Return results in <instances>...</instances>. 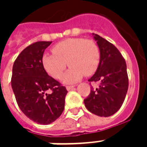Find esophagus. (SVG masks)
I'll return each mask as SVG.
<instances>
[{
	"instance_id": "34e87169",
	"label": "esophagus",
	"mask_w": 147,
	"mask_h": 147,
	"mask_svg": "<svg viewBox=\"0 0 147 147\" xmlns=\"http://www.w3.org/2000/svg\"><path fill=\"white\" fill-rule=\"evenodd\" d=\"M74 87H75V86H67L66 89L68 90V91H70V90H71V89L74 88Z\"/></svg>"
}]
</instances>
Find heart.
Returning a JSON list of instances; mask_svg holds the SVG:
<instances>
[{
	"mask_svg": "<svg viewBox=\"0 0 147 147\" xmlns=\"http://www.w3.org/2000/svg\"><path fill=\"white\" fill-rule=\"evenodd\" d=\"M54 55H42V65L46 71L55 78H59L66 68L70 69L63 75L62 81L71 84L80 80L83 76H91L98 69L100 52L94 41L82 38L67 39L53 47Z\"/></svg>",
	"mask_w": 147,
	"mask_h": 147,
	"instance_id": "b5f03b06",
	"label": "heart"
}]
</instances>
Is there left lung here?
I'll use <instances>...</instances> for the list:
<instances>
[{"mask_svg":"<svg viewBox=\"0 0 147 147\" xmlns=\"http://www.w3.org/2000/svg\"><path fill=\"white\" fill-rule=\"evenodd\" d=\"M100 51V62L88 82H99L84 100L86 108L100 117L115 114L123 105L128 89L127 65L114 45L98 34L92 33Z\"/></svg>","mask_w":147,"mask_h":147,"instance_id":"left-lung-1","label":"left lung"}]
</instances>
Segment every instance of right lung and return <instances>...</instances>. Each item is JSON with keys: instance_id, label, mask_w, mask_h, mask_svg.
I'll use <instances>...</instances> for the list:
<instances>
[{"instance_id": "add662e5", "label": "right lung", "mask_w": 147, "mask_h": 147, "mask_svg": "<svg viewBox=\"0 0 147 147\" xmlns=\"http://www.w3.org/2000/svg\"><path fill=\"white\" fill-rule=\"evenodd\" d=\"M51 43L40 41L25 48L13 63L11 78L13 92L22 112L36 123L45 125L62 114L68 92L42 65L44 51ZM48 90L52 93L48 94Z\"/></svg>"}]
</instances>
